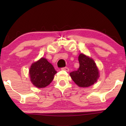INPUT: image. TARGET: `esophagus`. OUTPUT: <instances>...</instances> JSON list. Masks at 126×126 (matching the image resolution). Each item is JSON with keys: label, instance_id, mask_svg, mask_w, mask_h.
<instances>
[{"label": "esophagus", "instance_id": "1", "mask_svg": "<svg viewBox=\"0 0 126 126\" xmlns=\"http://www.w3.org/2000/svg\"><path fill=\"white\" fill-rule=\"evenodd\" d=\"M61 69L63 70H65V71H66V72L69 71V68H67V67H64V68H61Z\"/></svg>", "mask_w": 126, "mask_h": 126}]
</instances>
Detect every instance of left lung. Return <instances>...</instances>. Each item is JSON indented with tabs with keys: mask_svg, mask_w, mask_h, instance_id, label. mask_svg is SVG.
<instances>
[{
	"mask_svg": "<svg viewBox=\"0 0 126 126\" xmlns=\"http://www.w3.org/2000/svg\"><path fill=\"white\" fill-rule=\"evenodd\" d=\"M80 66L70 73L74 82L80 87H88L94 84L99 77V72L94 60L81 53L79 56Z\"/></svg>",
	"mask_w": 126,
	"mask_h": 126,
	"instance_id": "obj_1",
	"label": "left lung"
}]
</instances>
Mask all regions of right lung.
<instances>
[{"label": "right lung", "mask_w": 126, "mask_h": 126, "mask_svg": "<svg viewBox=\"0 0 126 126\" xmlns=\"http://www.w3.org/2000/svg\"><path fill=\"white\" fill-rule=\"evenodd\" d=\"M57 72L46 58H41L32 63L30 70V80L35 87L42 88L49 85L54 79Z\"/></svg>", "instance_id": "add662e5"}]
</instances>
